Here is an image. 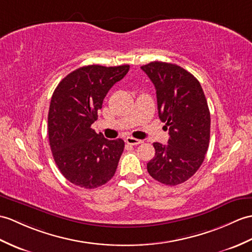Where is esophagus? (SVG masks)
<instances>
[{
	"label": "esophagus",
	"instance_id": "esophagus-1",
	"mask_svg": "<svg viewBox=\"0 0 252 252\" xmlns=\"http://www.w3.org/2000/svg\"><path fill=\"white\" fill-rule=\"evenodd\" d=\"M126 144H128V145H139V144H142L143 143V140H140V139H137V138H134V137H126Z\"/></svg>",
	"mask_w": 252,
	"mask_h": 252
}]
</instances>
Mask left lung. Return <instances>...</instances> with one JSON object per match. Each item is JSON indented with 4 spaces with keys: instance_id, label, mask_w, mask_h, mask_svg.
<instances>
[{
    "instance_id": "1",
    "label": "left lung",
    "mask_w": 252,
    "mask_h": 252,
    "mask_svg": "<svg viewBox=\"0 0 252 252\" xmlns=\"http://www.w3.org/2000/svg\"><path fill=\"white\" fill-rule=\"evenodd\" d=\"M142 69L156 87L158 112L169 134L167 145L154 143L156 155L147 171L161 184H183L200 168L209 146L205 94L194 76L176 64L155 61Z\"/></svg>"
}]
</instances>
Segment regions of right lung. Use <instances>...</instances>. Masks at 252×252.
<instances>
[{
	"label": "right lung",
	"mask_w": 252,
	"mask_h": 252,
	"mask_svg": "<svg viewBox=\"0 0 252 252\" xmlns=\"http://www.w3.org/2000/svg\"><path fill=\"white\" fill-rule=\"evenodd\" d=\"M130 65H87L65 76L52 94L48 136L52 156L62 175L85 189L105 185L116 173L125 142L109 140L91 125L105 96Z\"/></svg>",
	"instance_id": "obj_1"
}]
</instances>
